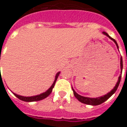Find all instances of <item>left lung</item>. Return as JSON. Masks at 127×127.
Masks as SVG:
<instances>
[{
    "instance_id": "left-lung-1",
    "label": "left lung",
    "mask_w": 127,
    "mask_h": 127,
    "mask_svg": "<svg viewBox=\"0 0 127 127\" xmlns=\"http://www.w3.org/2000/svg\"><path fill=\"white\" fill-rule=\"evenodd\" d=\"M103 33L104 34H105L107 36H108L109 39H112V41L116 43V46H117V48L118 49V45L117 42L116 41V40L113 39V38H112L111 36H109V34L107 33V32H103ZM123 58L121 57V58H120V69H121V72L123 71ZM121 74H122V73H121ZM121 74L120 75V76L118 77L117 83H116V84L115 86V87L114 88V89H112V91H110L109 93H108L107 95H105L104 96H100V97H96V98L86 97V96H81L80 95H78V94L73 90V88H72V90L73 91V95H74L77 98V100L79 101H80L81 103H83L84 104H87V105H100V104L103 103V102L107 101V100L113 94H114L115 92L116 91L118 87V86L120 84V80H121Z\"/></svg>"
}]
</instances>
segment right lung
I'll return each instance as SVG.
<instances>
[{
    "label": "right lung",
    "mask_w": 127,
    "mask_h": 127,
    "mask_svg": "<svg viewBox=\"0 0 127 127\" xmlns=\"http://www.w3.org/2000/svg\"><path fill=\"white\" fill-rule=\"evenodd\" d=\"M60 74V72H58L56 73V77H55V80H54V82L52 84V85L51 86V87H50L47 91H45V93H43L40 94V95H38L36 96H20V95H18L17 94L13 93V95L16 96V97H18L19 99H20L22 101H26V102H32V101H40V100H42V99H44L46 97H47L48 96L50 95L51 93H52V91L53 88L54 87V85H55V83L56 82V80H57V78H58V75Z\"/></svg>",
    "instance_id": "obj_1"
}]
</instances>
